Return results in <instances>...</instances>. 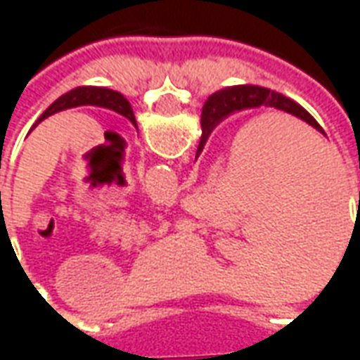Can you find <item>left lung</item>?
Segmentation results:
<instances>
[{"instance_id": "1", "label": "left lung", "mask_w": 360, "mask_h": 360, "mask_svg": "<svg viewBox=\"0 0 360 360\" xmlns=\"http://www.w3.org/2000/svg\"><path fill=\"white\" fill-rule=\"evenodd\" d=\"M77 105H98V108H108V110H113L121 113L123 117H127L134 127H136V119H134V113L131 110V103L127 102L123 96L115 92V90L108 89H98V86H81V89H75L71 92H67L61 98H58L56 102L51 103L48 110L44 111L40 119L36 121L42 123L44 119L50 117L58 111L69 110V108H77ZM34 125V127H36Z\"/></svg>"}]
</instances>
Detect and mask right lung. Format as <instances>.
Returning a JSON list of instances; mask_svg holds the SVG:
<instances>
[{"label": "right lung", "mask_w": 360, "mask_h": 360, "mask_svg": "<svg viewBox=\"0 0 360 360\" xmlns=\"http://www.w3.org/2000/svg\"><path fill=\"white\" fill-rule=\"evenodd\" d=\"M260 105H268V108H276V110L287 111L295 117L307 121L309 125H312L316 131L324 133L322 127L318 125L316 119L310 115L309 111H304L295 103L293 100H289L283 94H278L274 90L262 89V86H231V89L219 90L216 94H212L202 108V117H200V127H202V136H200V144H198V152L204 148V142L208 139V134L212 133V129L218 125L221 119L233 113V111L247 110V108H260Z\"/></svg>", "instance_id": "obj_1"}]
</instances>
